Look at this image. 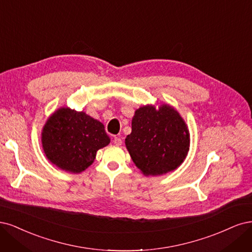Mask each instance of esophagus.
I'll return each mask as SVG.
<instances>
[{"label": "esophagus", "instance_id": "1", "mask_svg": "<svg viewBox=\"0 0 252 252\" xmlns=\"http://www.w3.org/2000/svg\"><path fill=\"white\" fill-rule=\"evenodd\" d=\"M113 143H114L115 145H117V147H119V145L123 144V140H121L119 137H115L114 140H113Z\"/></svg>", "mask_w": 252, "mask_h": 252}]
</instances>
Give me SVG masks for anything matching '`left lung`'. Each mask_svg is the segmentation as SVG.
Here are the masks:
<instances>
[{
    "mask_svg": "<svg viewBox=\"0 0 252 252\" xmlns=\"http://www.w3.org/2000/svg\"><path fill=\"white\" fill-rule=\"evenodd\" d=\"M126 147L144 176H160L179 167L189 151L188 125L174 107L142 105L135 111Z\"/></svg>",
    "mask_w": 252,
    "mask_h": 252,
    "instance_id": "left-lung-1",
    "label": "left lung"
}]
</instances>
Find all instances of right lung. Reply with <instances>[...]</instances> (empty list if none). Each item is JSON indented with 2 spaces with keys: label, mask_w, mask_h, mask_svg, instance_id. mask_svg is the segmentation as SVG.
<instances>
[{
  "label": "right lung",
  "mask_w": 252,
  "mask_h": 252,
  "mask_svg": "<svg viewBox=\"0 0 252 252\" xmlns=\"http://www.w3.org/2000/svg\"><path fill=\"white\" fill-rule=\"evenodd\" d=\"M40 137L47 159L72 174L87 169L94 162L97 151L111 141L100 121L84 111L64 107L47 119Z\"/></svg>",
  "instance_id": "add662e5"
}]
</instances>
